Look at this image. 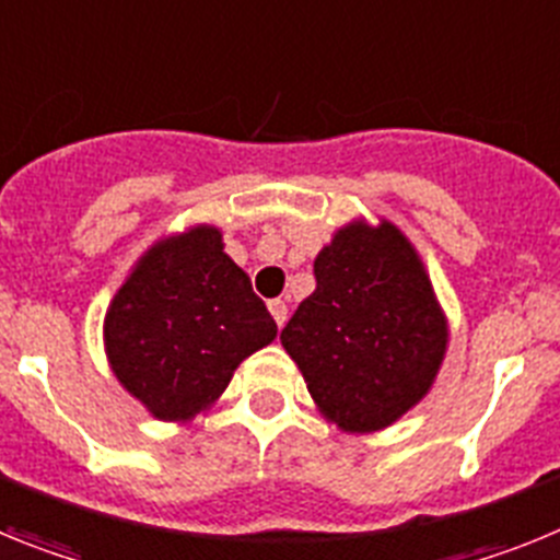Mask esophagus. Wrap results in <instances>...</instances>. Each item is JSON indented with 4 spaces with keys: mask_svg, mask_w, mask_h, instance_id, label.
Masks as SVG:
<instances>
[{
    "mask_svg": "<svg viewBox=\"0 0 560 560\" xmlns=\"http://www.w3.org/2000/svg\"><path fill=\"white\" fill-rule=\"evenodd\" d=\"M269 311H271V316H275V323L283 328L285 316H289V305H285V300H271Z\"/></svg>",
    "mask_w": 560,
    "mask_h": 560,
    "instance_id": "1",
    "label": "esophagus"
}]
</instances>
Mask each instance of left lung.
<instances>
[{"label":"left lung","mask_w":560,"mask_h":560,"mask_svg":"<svg viewBox=\"0 0 560 560\" xmlns=\"http://www.w3.org/2000/svg\"><path fill=\"white\" fill-rule=\"evenodd\" d=\"M314 277L280 341L325 418L345 432H378L432 387L446 316L418 252L389 221L341 226Z\"/></svg>","instance_id":"obj_1"}]
</instances>
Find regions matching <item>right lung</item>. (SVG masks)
<instances>
[{
  "label": "right lung",
  "instance_id": "add662e5",
  "mask_svg": "<svg viewBox=\"0 0 560 560\" xmlns=\"http://www.w3.org/2000/svg\"><path fill=\"white\" fill-rule=\"evenodd\" d=\"M275 336V319L215 226L153 244L103 323L114 375L160 420L205 412L237 364Z\"/></svg>",
  "mask_w": 560,
  "mask_h": 560
}]
</instances>
